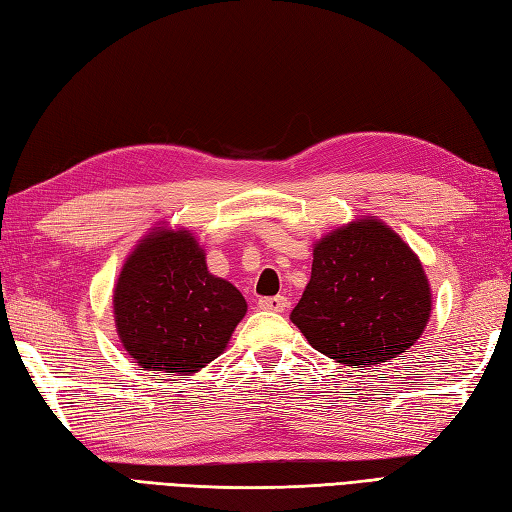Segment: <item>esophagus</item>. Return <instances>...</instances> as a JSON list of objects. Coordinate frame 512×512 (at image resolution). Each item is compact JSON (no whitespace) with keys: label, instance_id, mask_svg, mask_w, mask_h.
I'll return each instance as SVG.
<instances>
[{"label":"esophagus","instance_id":"1","mask_svg":"<svg viewBox=\"0 0 512 512\" xmlns=\"http://www.w3.org/2000/svg\"><path fill=\"white\" fill-rule=\"evenodd\" d=\"M257 306L262 310H268V312H284L288 308V299L286 297H262L257 301Z\"/></svg>","mask_w":512,"mask_h":512}]
</instances>
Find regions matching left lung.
<instances>
[{
	"label": "left lung",
	"mask_w": 512,
	"mask_h": 512,
	"mask_svg": "<svg viewBox=\"0 0 512 512\" xmlns=\"http://www.w3.org/2000/svg\"><path fill=\"white\" fill-rule=\"evenodd\" d=\"M431 299L405 239L376 217H358L314 244L310 281L290 321L336 363L374 367L420 339Z\"/></svg>",
	"instance_id": "obj_1"
}]
</instances>
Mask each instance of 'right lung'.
<instances>
[{"mask_svg": "<svg viewBox=\"0 0 512 512\" xmlns=\"http://www.w3.org/2000/svg\"><path fill=\"white\" fill-rule=\"evenodd\" d=\"M246 308L231 281L209 273L187 228H151L114 284L118 339L140 367L158 374L191 376L215 361Z\"/></svg>", "mask_w": 512, "mask_h": 512, "instance_id": "obj_1", "label": "right lung"}]
</instances>
